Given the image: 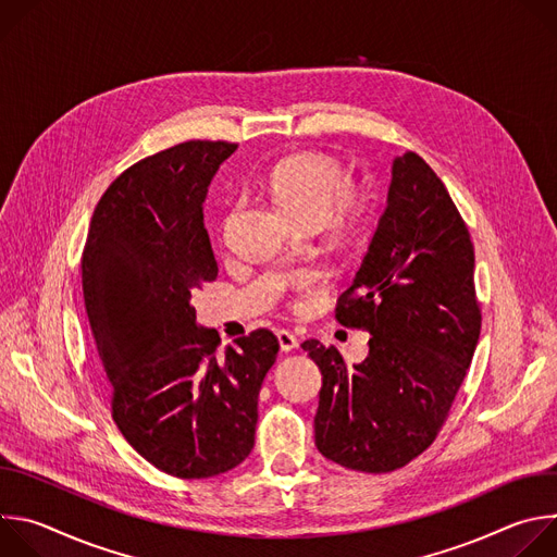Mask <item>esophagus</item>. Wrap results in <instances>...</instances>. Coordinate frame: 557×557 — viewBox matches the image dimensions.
Returning a JSON list of instances; mask_svg holds the SVG:
<instances>
[{
	"label": "esophagus",
	"mask_w": 557,
	"mask_h": 557,
	"mask_svg": "<svg viewBox=\"0 0 557 557\" xmlns=\"http://www.w3.org/2000/svg\"><path fill=\"white\" fill-rule=\"evenodd\" d=\"M275 335H277V344H280V348H282L284 352H290V350H293V348H297V344H299V342H297V337H295L290 331L280 329Z\"/></svg>",
	"instance_id": "1"
}]
</instances>
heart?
Masks as SVG:
<instances>
[{
  "label": "heart",
  "instance_id": "obj_1",
  "mask_svg": "<svg viewBox=\"0 0 557 557\" xmlns=\"http://www.w3.org/2000/svg\"><path fill=\"white\" fill-rule=\"evenodd\" d=\"M267 187L304 224H322L333 215L342 228H352L361 215V202L350 189L346 170L322 151H297L280 158L267 174ZM317 277V271H299L293 277V286L306 293Z\"/></svg>",
  "mask_w": 557,
  "mask_h": 557
}]
</instances>
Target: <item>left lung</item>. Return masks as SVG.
Instances as JSON below:
<instances>
[{"label":"left lung","mask_w":557,"mask_h":557,"mask_svg":"<svg viewBox=\"0 0 557 557\" xmlns=\"http://www.w3.org/2000/svg\"><path fill=\"white\" fill-rule=\"evenodd\" d=\"M335 317L370 333L368 357L348 366L335 346L301 344L322 370L314 445L355 471L399 469L441 432L483 322L467 224L414 151L394 158L385 211Z\"/></svg>","instance_id":"left-lung-1"}]
</instances>
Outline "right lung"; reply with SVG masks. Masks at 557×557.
<instances>
[{
    "instance_id": "right-lung-1",
    "label": "right lung",
    "mask_w": 557,
    "mask_h": 557,
    "mask_svg": "<svg viewBox=\"0 0 557 557\" xmlns=\"http://www.w3.org/2000/svg\"><path fill=\"white\" fill-rule=\"evenodd\" d=\"M237 149L187 140L143 158L101 196L82 258L84 299L112 419L153 467L209 479L253 449L258 394L277 337L258 329L218 352L191 293L218 277L202 202Z\"/></svg>"
}]
</instances>
